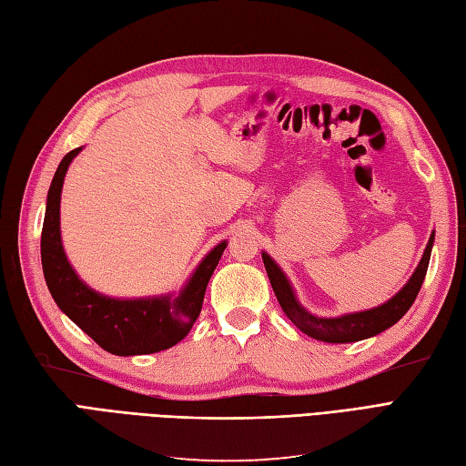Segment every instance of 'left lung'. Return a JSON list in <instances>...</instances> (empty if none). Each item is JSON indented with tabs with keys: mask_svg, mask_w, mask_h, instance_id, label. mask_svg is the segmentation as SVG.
Here are the masks:
<instances>
[{
	"mask_svg": "<svg viewBox=\"0 0 466 466\" xmlns=\"http://www.w3.org/2000/svg\"><path fill=\"white\" fill-rule=\"evenodd\" d=\"M432 244H435V232H431L423 258H420V262L417 264L415 272L410 274L407 284L399 289L391 299H387L385 304L371 309L341 313V316H335V318H323L308 311L299 304L294 286H291L288 276L284 274V269L274 262L272 256L268 252H262V259L269 278V284L274 288V294L279 301V306H282L289 321L294 323L299 331H304L313 339L326 341V343H353V341L373 338V335L395 326V323L409 311V308L413 306L419 289L423 286Z\"/></svg>",
	"mask_w": 466,
	"mask_h": 466,
	"instance_id": "8db88e82",
	"label": "left lung"
}]
</instances>
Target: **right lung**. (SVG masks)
<instances>
[{
	"instance_id": "right-lung-1",
	"label": "right lung",
	"mask_w": 466,
	"mask_h": 466,
	"mask_svg": "<svg viewBox=\"0 0 466 466\" xmlns=\"http://www.w3.org/2000/svg\"><path fill=\"white\" fill-rule=\"evenodd\" d=\"M81 150L83 147L63 157L47 192L41 232V264L47 288L65 316L105 351L127 357L168 350L187 338L200 316L204 291L228 242L216 244L177 294L148 298L99 294L75 272L61 242V190L67 168Z\"/></svg>"
}]
</instances>
